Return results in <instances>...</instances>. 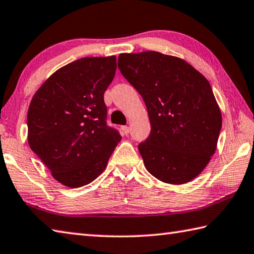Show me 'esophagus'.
Wrapping results in <instances>:
<instances>
[{
  "mask_svg": "<svg viewBox=\"0 0 254 254\" xmlns=\"http://www.w3.org/2000/svg\"><path fill=\"white\" fill-rule=\"evenodd\" d=\"M122 130H123V132L126 133V134H128V132H130V127H122Z\"/></svg>",
  "mask_w": 254,
  "mask_h": 254,
  "instance_id": "esophagus-1",
  "label": "esophagus"
}]
</instances>
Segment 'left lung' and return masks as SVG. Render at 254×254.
Here are the masks:
<instances>
[{
	"instance_id": "8db88e82",
	"label": "left lung",
	"mask_w": 254,
	"mask_h": 254,
	"mask_svg": "<svg viewBox=\"0 0 254 254\" xmlns=\"http://www.w3.org/2000/svg\"><path fill=\"white\" fill-rule=\"evenodd\" d=\"M118 66L147 109L151 134L138 145L145 168L173 185L192 181L215 154L222 126L209 82L184 59L158 52L120 54Z\"/></svg>"
}]
</instances>
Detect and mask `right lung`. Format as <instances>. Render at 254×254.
I'll return each mask as SVG.
<instances>
[{"instance_id": "1", "label": "right lung", "mask_w": 254, "mask_h": 254, "mask_svg": "<svg viewBox=\"0 0 254 254\" xmlns=\"http://www.w3.org/2000/svg\"><path fill=\"white\" fill-rule=\"evenodd\" d=\"M116 70V56L80 58L55 71L29 103V147L64 186L96 180L121 141L103 100Z\"/></svg>"}]
</instances>
